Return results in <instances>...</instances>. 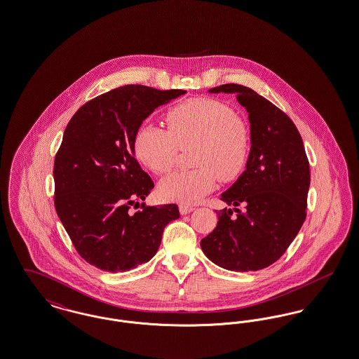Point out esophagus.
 I'll list each match as a JSON object with an SVG mask.
<instances>
[{
	"mask_svg": "<svg viewBox=\"0 0 359 359\" xmlns=\"http://www.w3.org/2000/svg\"><path fill=\"white\" fill-rule=\"evenodd\" d=\"M179 211H180L182 215H186V214H189L191 211H194V207L189 205H179Z\"/></svg>",
	"mask_w": 359,
	"mask_h": 359,
	"instance_id": "1",
	"label": "esophagus"
}]
</instances>
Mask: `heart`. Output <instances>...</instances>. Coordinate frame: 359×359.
I'll return each mask as SVG.
<instances>
[{
    "label": "heart",
    "mask_w": 359,
    "mask_h": 359,
    "mask_svg": "<svg viewBox=\"0 0 359 359\" xmlns=\"http://www.w3.org/2000/svg\"><path fill=\"white\" fill-rule=\"evenodd\" d=\"M168 130L142 125L135 137V154L149 171L164 175L175 165L180 149L195 145L191 171H176L158 186L167 201L184 205L199 202L217 187V180H237L248 167L252 140L236 111L214 98L196 97L167 113Z\"/></svg>",
    "instance_id": "obj_1"
}]
</instances>
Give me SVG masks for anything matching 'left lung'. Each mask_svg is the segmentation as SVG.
<instances>
[{"instance_id":"obj_1","label":"left lung","mask_w":359,"mask_h":359,"mask_svg":"<svg viewBox=\"0 0 359 359\" xmlns=\"http://www.w3.org/2000/svg\"><path fill=\"white\" fill-rule=\"evenodd\" d=\"M210 93H233L249 114L252 151L246 170L223 192L234 205L217 211V227L201 241L205 256L234 272H256L285 253L307 217L309 163L290 117L255 90L227 83ZM239 205H243L241 210Z\"/></svg>"}]
</instances>
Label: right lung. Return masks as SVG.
Here are the masks:
<instances>
[{
    "instance_id": "add662e5",
    "label": "right lung",
    "mask_w": 359,
    "mask_h": 359,
    "mask_svg": "<svg viewBox=\"0 0 359 359\" xmlns=\"http://www.w3.org/2000/svg\"><path fill=\"white\" fill-rule=\"evenodd\" d=\"M186 94L128 85L86 102L72 116L55 156V208L79 256L117 273L156 255L176 205L140 207L154 187L135 157L137 130L156 107Z\"/></svg>"
}]
</instances>
